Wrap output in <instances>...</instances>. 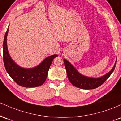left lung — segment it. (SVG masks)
I'll return each mask as SVG.
<instances>
[{"mask_svg":"<svg viewBox=\"0 0 121 121\" xmlns=\"http://www.w3.org/2000/svg\"><path fill=\"white\" fill-rule=\"evenodd\" d=\"M64 62L69 81L74 86L83 89H93L100 86L112 74L116 65V62L113 69L109 73L102 77L99 78H91L80 74L74 66L66 59H64Z\"/></svg>","mask_w":121,"mask_h":121,"instance_id":"8db88e82","label":"left lung"}]
</instances>
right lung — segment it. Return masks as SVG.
<instances>
[{"label":"right lung","instance_id":"1","mask_svg":"<svg viewBox=\"0 0 121 121\" xmlns=\"http://www.w3.org/2000/svg\"><path fill=\"white\" fill-rule=\"evenodd\" d=\"M8 27L3 41V61L6 71L16 84L25 87H34L41 86L46 80L48 70L54 58L57 55L48 57L39 65L32 68H24L17 65L8 53L7 37Z\"/></svg>","mask_w":121,"mask_h":121}]
</instances>
